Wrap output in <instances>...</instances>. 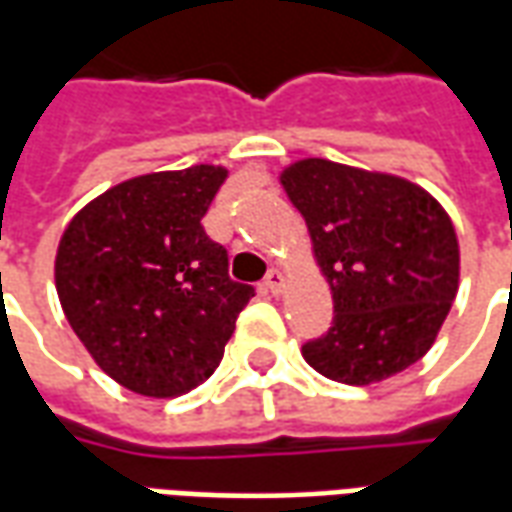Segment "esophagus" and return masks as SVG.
Here are the masks:
<instances>
[{"mask_svg": "<svg viewBox=\"0 0 512 512\" xmlns=\"http://www.w3.org/2000/svg\"><path fill=\"white\" fill-rule=\"evenodd\" d=\"M266 288L271 290V293H282V290H285V274L277 271V268H271L266 277Z\"/></svg>", "mask_w": 512, "mask_h": 512, "instance_id": "1", "label": "esophagus"}]
</instances>
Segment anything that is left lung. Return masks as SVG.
Here are the masks:
<instances>
[{
	"mask_svg": "<svg viewBox=\"0 0 512 512\" xmlns=\"http://www.w3.org/2000/svg\"><path fill=\"white\" fill-rule=\"evenodd\" d=\"M279 183L332 288V326L301 348L307 365L351 386L403 373L436 343L458 293L450 213L411 180L329 158H301Z\"/></svg>",
	"mask_w": 512,
	"mask_h": 512,
	"instance_id": "obj_1",
	"label": "left lung"
}]
</instances>
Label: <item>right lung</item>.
<instances>
[{
    "mask_svg": "<svg viewBox=\"0 0 512 512\" xmlns=\"http://www.w3.org/2000/svg\"><path fill=\"white\" fill-rule=\"evenodd\" d=\"M227 169L123 180L73 216L57 246L62 312L95 365L145 397H178L219 367L255 290L227 274L202 216Z\"/></svg>",
    "mask_w": 512,
    "mask_h": 512,
    "instance_id": "add662e5",
    "label": "right lung"
}]
</instances>
